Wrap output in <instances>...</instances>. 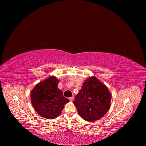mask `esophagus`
Returning a JSON list of instances; mask_svg holds the SVG:
<instances>
[{
    "mask_svg": "<svg viewBox=\"0 0 146 146\" xmlns=\"http://www.w3.org/2000/svg\"><path fill=\"white\" fill-rule=\"evenodd\" d=\"M69 100L70 101H72V100H74V97H70V98H69Z\"/></svg>",
    "mask_w": 146,
    "mask_h": 146,
    "instance_id": "obj_1",
    "label": "esophagus"
}]
</instances>
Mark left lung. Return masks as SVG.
Segmentation results:
<instances>
[{
	"mask_svg": "<svg viewBox=\"0 0 146 146\" xmlns=\"http://www.w3.org/2000/svg\"><path fill=\"white\" fill-rule=\"evenodd\" d=\"M111 99L107 87L95 77H91L84 82L74 104L84 120L95 121L108 111Z\"/></svg>",
	"mask_w": 146,
	"mask_h": 146,
	"instance_id": "left-lung-1",
	"label": "left lung"
}]
</instances>
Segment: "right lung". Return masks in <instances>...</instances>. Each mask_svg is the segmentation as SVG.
Listing matches in <instances>:
<instances>
[{"label": "right lung", "mask_w": 146, "mask_h": 146, "mask_svg": "<svg viewBox=\"0 0 146 146\" xmlns=\"http://www.w3.org/2000/svg\"><path fill=\"white\" fill-rule=\"evenodd\" d=\"M59 81L51 76L39 83L31 92V101L38 114L48 119L58 116L69 100L58 86Z\"/></svg>", "instance_id": "add662e5"}]
</instances>
